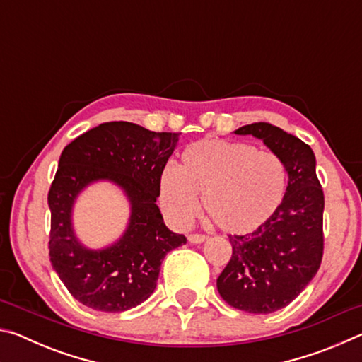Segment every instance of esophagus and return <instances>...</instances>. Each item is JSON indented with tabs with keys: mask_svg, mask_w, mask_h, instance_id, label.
<instances>
[{
	"mask_svg": "<svg viewBox=\"0 0 362 362\" xmlns=\"http://www.w3.org/2000/svg\"><path fill=\"white\" fill-rule=\"evenodd\" d=\"M207 240L206 235H198V233H193V235H188V241L192 244H201Z\"/></svg>",
	"mask_w": 362,
	"mask_h": 362,
	"instance_id": "1",
	"label": "esophagus"
}]
</instances>
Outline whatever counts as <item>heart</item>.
Masks as SVG:
<instances>
[{"mask_svg":"<svg viewBox=\"0 0 362 362\" xmlns=\"http://www.w3.org/2000/svg\"><path fill=\"white\" fill-rule=\"evenodd\" d=\"M287 173L278 155L254 145L207 139L187 146L180 166L159 177V201L177 225H188L199 209L214 223L243 235L259 228L278 211Z\"/></svg>","mask_w":362,"mask_h":362,"instance_id":"heart-1","label":"heart"}]
</instances>
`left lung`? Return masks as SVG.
I'll list each match as a JSON object with an SVG mask.
<instances>
[{
  "instance_id": "1",
  "label": "left lung",
  "mask_w": 362,
  "mask_h": 362,
  "mask_svg": "<svg viewBox=\"0 0 362 362\" xmlns=\"http://www.w3.org/2000/svg\"><path fill=\"white\" fill-rule=\"evenodd\" d=\"M263 140L283 159L286 194L268 222L249 235H230L231 259L217 278L220 297L236 310L268 315L298 297L320 269L324 250V193L313 150L269 122L235 131Z\"/></svg>"
}]
</instances>
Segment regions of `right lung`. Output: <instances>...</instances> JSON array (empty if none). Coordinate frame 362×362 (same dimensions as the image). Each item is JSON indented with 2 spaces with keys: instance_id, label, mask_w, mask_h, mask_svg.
<instances>
[{
  "instance_id": "right-lung-1",
  "label": "right lung",
  "mask_w": 362,
  "mask_h": 362,
  "mask_svg": "<svg viewBox=\"0 0 362 362\" xmlns=\"http://www.w3.org/2000/svg\"><path fill=\"white\" fill-rule=\"evenodd\" d=\"M179 134L153 132L127 121L103 122L64 148L49 188V259L78 302L97 311L121 313L148 298L170 250L187 243L170 231L156 206L161 177ZM97 180L125 189L132 203L130 225L110 248L90 251L71 225L76 196Z\"/></svg>"
}]
</instances>
